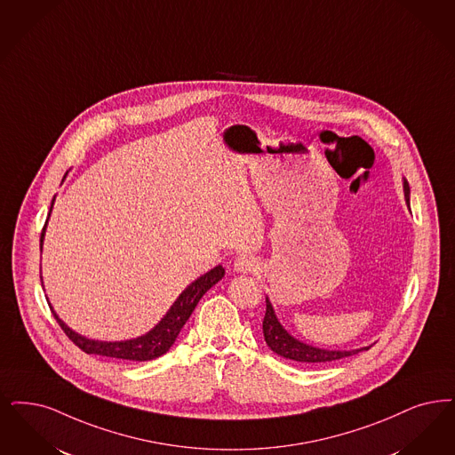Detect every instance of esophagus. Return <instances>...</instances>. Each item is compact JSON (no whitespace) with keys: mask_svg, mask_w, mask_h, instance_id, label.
<instances>
[{"mask_svg":"<svg viewBox=\"0 0 455 455\" xmlns=\"http://www.w3.org/2000/svg\"><path fill=\"white\" fill-rule=\"evenodd\" d=\"M257 260L252 255L242 254L235 257L234 260V269L236 273H255L257 271Z\"/></svg>","mask_w":455,"mask_h":455,"instance_id":"1","label":"esophagus"}]
</instances>
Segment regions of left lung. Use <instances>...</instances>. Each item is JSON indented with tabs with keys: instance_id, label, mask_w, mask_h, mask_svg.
<instances>
[{
	"instance_id": "left-lung-1",
	"label": "left lung",
	"mask_w": 455,
	"mask_h": 455,
	"mask_svg": "<svg viewBox=\"0 0 455 455\" xmlns=\"http://www.w3.org/2000/svg\"><path fill=\"white\" fill-rule=\"evenodd\" d=\"M403 191H404V201L410 208V186L404 178H403ZM262 331H264L266 344L273 352L281 357H286L290 361L299 363H331V361H339L344 357H350L354 354H359L371 347H363L355 350H328V348L305 344L294 339L291 333L281 325L269 298H266V316L262 322Z\"/></svg>"
}]
</instances>
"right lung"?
I'll use <instances>...</instances> for the list:
<instances>
[{"label":"right lung","instance_id":"obj_1","mask_svg":"<svg viewBox=\"0 0 455 455\" xmlns=\"http://www.w3.org/2000/svg\"><path fill=\"white\" fill-rule=\"evenodd\" d=\"M54 201L55 196L52 203H51V212H52ZM51 212H49V217H51ZM49 217H47V221H45V225L42 228L40 251H42V245H44V236H45V228H47V223H49ZM223 275H225V269L221 266H217L212 271L203 274L198 279H195L178 296V299L172 303L171 308L167 309V313L164 315L161 322L156 327L148 330L147 333L140 335V337H135V339H130V340H120V342H105V340H92V339H88V337H83L77 331H74L73 328L68 327L59 318V315L55 313L51 303H49V307L52 309L55 320L59 322V325L66 331V335L83 352L94 354V355L124 359V361L144 363V361H152V359L161 357L171 348V346L176 342V339H178L181 328L184 327V323L189 320L191 313L196 308V305H198V301L203 298V294L208 291L210 288H213ZM40 281H42V275H40Z\"/></svg>","mask_w":455,"mask_h":455}]
</instances>
